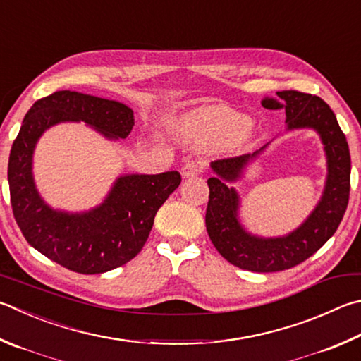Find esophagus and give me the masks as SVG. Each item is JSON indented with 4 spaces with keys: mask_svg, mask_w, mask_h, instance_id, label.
<instances>
[{
    "mask_svg": "<svg viewBox=\"0 0 361 361\" xmlns=\"http://www.w3.org/2000/svg\"><path fill=\"white\" fill-rule=\"evenodd\" d=\"M202 172H203V164L199 161H188L181 169V173L185 178H191V176H195Z\"/></svg>",
    "mask_w": 361,
    "mask_h": 361,
    "instance_id": "34e87169",
    "label": "esophagus"
}]
</instances>
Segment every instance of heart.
I'll return each mask as SVG.
<instances>
[{
	"instance_id": "1",
	"label": "heart",
	"mask_w": 361,
	"mask_h": 361,
	"mask_svg": "<svg viewBox=\"0 0 361 361\" xmlns=\"http://www.w3.org/2000/svg\"><path fill=\"white\" fill-rule=\"evenodd\" d=\"M247 118L232 109L213 106L188 116L185 130L203 148H219L237 139H245Z\"/></svg>"
}]
</instances>
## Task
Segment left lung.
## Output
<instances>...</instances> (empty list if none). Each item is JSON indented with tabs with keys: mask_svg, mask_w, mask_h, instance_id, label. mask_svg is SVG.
<instances>
[{
	"mask_svg": "<svg viewBox=\"0 0 361 361\" xmlns=\"http://www.w3.org/2000/svg\"><path fill=\"white\" fill-rule=\"evenodd\" d=\"M268 110H286L287 130H317L326 154V181L317 207L298 228L286 237L262 238L246 232L238 219L240 197L228 181H237L249 161L264 152L212 162L216 173L208 178L209 200L205 214L207 232L218 252L232 265L249 271L271 273L292 268L317 252L343 221L350 192V153L345 135L329 104L317 96L287 90L265 97Z\"/></svg>",
	"mask_w": 361,
	"mask_h": 361,
	"instance_id": "left-lung-1",
	"label": "left lung"
}]
</instances>
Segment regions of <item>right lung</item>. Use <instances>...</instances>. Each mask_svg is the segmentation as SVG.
Instances as JSON below:
<instances>
[{"instance_id":"right-lung-1","label":"right lung","mask_w":361,"mask_h":361,"mask_svg":"<svg viewBox=\"0 0 361 361\" xmlns=\"http://www.w3.org/2000/svg\"><path fill=\"white\" fill-rule=\"evenodd\" d=\"M85 121L107 139H126L134 126L133 109L102 97L56 91L36 101L12 143L8 166L11 205L25 240L45 257L82 274L114 270L142 251L154 216L181 183V175H124L99 207L87 213L50 208L32 180V153L54 124Z\"/></svg>"}]
</instances>
